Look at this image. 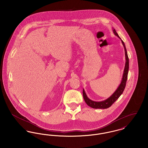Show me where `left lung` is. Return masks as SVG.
<instances>
[{"label": "left lung", "mask_w": 148, "mask_h": 148, "mask_svg": "<svg viewBox=\"0 0 148 148\" xmlns=\"http://www.w3.org/2000/svg\"><path fill=\"white\" fill-rule=\"evenodd\" d=\"M113 33L114 35L119 37L120 38H121L117 33L116 32V30L114 29H113ZM122 43L123 45L124 49H125V56H126V64H125V66L124 69V71L123 74V77H122V80L121 83L119 87L117 89V90L114 92L113 95L111 97H110L108 99L104 100L103 101L101 102H95L93 101L90 100L87 97V95L85 93L84 90L83 89V96L84 99L87 103L88 106H90L92 108H102V109H105L107 108L110 107H111L113 103L120 97V96L121 95L125 88L126 84V82H127V75H128V71H129V57L127 55V53L126 51V49L125 47V44L123 41L121 40Z\"/></svg>", "instance_id": "left-lung-1"}]
</instances>
